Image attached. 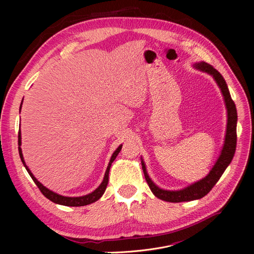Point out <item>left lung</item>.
<instances>
[{"label":"left lung","instance_id":"left-lung-1","mask_svg":"<svg viewBox=\"0 0 254 254\" xmlns=\"http://www.w3.org/2000/svg\"><path fill=\"white\" fill-rule=\"evenodd\" d=\"M193 66L197 70L201 71L203 73H207L211 75L216 81L218 88L222 96H224V101L227 109V129H226V135L222 148L220 151V155L218 159L215 162L214 166L210 173L207 174L204 178L200 179L197 182L190 184L187 188L178 190H163L156 186L150 177L148 176L147 170H146L144 160L141 158L142 163V170L145 176V179L147 181L148 187L152 194L158 197L161 200L168 201V202H183V201H191L197 200L204 197L209 191L213 189L215 184L217 183L221 175L224 174L226 168L231 163V161L234 157L235 149H236V125H237V111L234 102L232 101L231 95H230V91L226 83V80L222 77L221 74L214 68L212 65L207 64L206 63H196Z\"/></svg>","mask_w":254,"mask_h":254}]
</instances>
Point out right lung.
Segmentation results:
<instances>
[{"mask_svg":"<svg viewBox=\"0 0 254 254\" xmlns=\"http://www.w3.org/2000/svg\"><path fill=\"white\" fill-rule=\"evenodd\" d=\"M21 107H22V103H21V106H20V111H21ZM18 144H19V155H20V158H21V161L23 165L25 166L27 173L29 174V176L32 177V179L34 180V182L36 183V186L39 188L41 193L47 197L48 199H50L51 201H53L54 203H57V204H61V205H66V206H82V205H87V204H90V203H93L95 201H97L99 198H101L105 190H106V188L107 186H108V181H109V171H110V167H111V164L113 161L115 160V158L118 157L119 152L121 151L122 149V146L123 145H120L119 147L115 149V151L112 153V156L110 158V161H109V164L108 166H107V170H106V173H105V176H104V179L102 181V183L99 184V187L94 190L92 193L88 194V195H84V196H79V197H67V196H63V195H59L57 193H55V191H53L51 190H49L48 188H45L42 183H40L39 181H38L36 179V177L33 175V173L30 172L29 168L27 167L25 161H24V158H23V153H22V149H21V130L19 129V134H18Z\"/></svg>","mask_w":254,"mask_h":254,"instance_id":"right-lung-1","label":"right lung"}]
</instances>
